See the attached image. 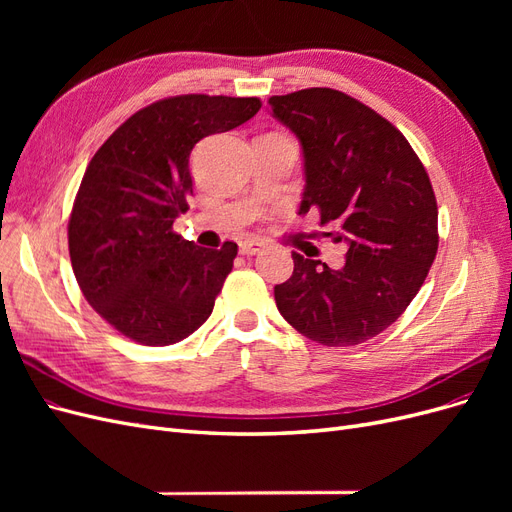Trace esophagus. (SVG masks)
Here are the masks:
<instances>
[{
    "label": "esophagus",
    "instance_id": "esophagus-1",
    "mask_svg": "<svg viewBox=\"0 0 512 512\" xmlns=\"http://www.w3.org/2000/svg\"><path fill=\"white\" fill-rule=\"evenodd\" d=\"M262 250H265V243L258 239H247V241L239 243V252L243 256H254V254H260Z\"/></svg>",
    "mask_w": 512,
    "mask_h": 512
}]
</instances>
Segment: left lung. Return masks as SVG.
Wrapping results in <instances>:
<instances>
[{"mask_svg":"<svg viewBox=\"0 0 512 512\" xmlns=\"http://www.w3.org/2000/svg\"><path fill=\"white\" fill-rule=\"evenodd\" d=\"M299 138L305 192L299 213L320 211L346 265L292 252L290 280L275 286L280 314L322 346H356L406 312L438 252V203L423 162L391 121L329 87L269 98Z\"/></svg>","mask_w":512,"mask_h":512,"instance_id":"8db88e82","label":"left lung"}]
</instances>
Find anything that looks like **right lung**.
Masks as SVG:
<instances>
[{"mask_svg":"<svg viewBox=\"0 0 512 512\" xmlns=\"http://www.w3.org/2000/svg\"><path fill=\"white\" fill-rule=\"evenodd\" d=\"M258 111V98H164L123 121L91 158L68 222L72 271L87 303L132 342L177 344L211 316L237 243L207 250L173 222L188 211L194 145Z\"/></svg>","mask_w":512,"mask_h":512,"instance_id":"obj_1","label":"right lung"}]
</instances>
